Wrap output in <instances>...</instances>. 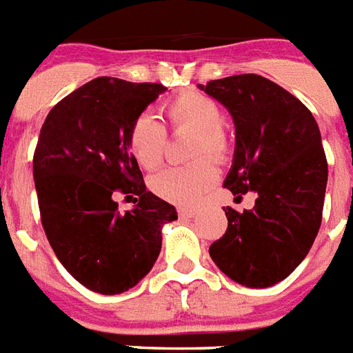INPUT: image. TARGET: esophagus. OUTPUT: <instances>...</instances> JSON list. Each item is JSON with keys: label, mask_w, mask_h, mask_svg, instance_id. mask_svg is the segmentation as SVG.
<instances>
[{"label": "esophagus", "mask_w": 353, "mask_h": 353, "mask_svg": "<svg viewBox=\"0 0 353 353\" xmlns=\"http://www.w3.org/2000/svg\"><path fill=\"white\" fill-rule=\"evenodd\" d=\"M198 212L196 208H179V216L180 218H193Z\"/></svg>", "instance_id": "esophagus-1"}]
</instances>
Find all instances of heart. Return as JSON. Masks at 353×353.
<instances>
[{"label":"heart","mask_w":353,"mask_h":353,"mask_svg":"<svg viewBox=\"0 0 353 353\" xmlns=\"http://www.w3.org/2000/svg\"><path fill=\"white\" fill-rule=\"evenodd\" d=\"M162 110L174 131H194L191 157L198 160L193 164L173 165L160 171L148 183L157 196L168 202L193 203L218 180L216 164L208 157L223 160L229 153V141L222 128V108L203 93L185 92L165 101ZM128 148L144 170L159 168L168 150L164 124L151 113H141L128 130Z\"/></svg>","instance_id":"b5f03b06"}]
</instances>
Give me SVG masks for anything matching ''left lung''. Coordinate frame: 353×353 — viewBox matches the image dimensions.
Segmentation results:
<instances>
[{"instance_id":"1","label":"left lung","mask_w":353,"mask_h":353,"mask_svg":"<svg viewBox=\"0 0 353 353\" xmlns=\"http://www.w3.org/2000/svg\"><path fill=\"white\" fill-rule=\"evenodd\" d=\"M198 88L234 121V159L223 188L236 200L256 193L249 211L223 208L227 231L209 254L236 283L272 287L305 260L321 227L328 164L319 126L298 97L261 75H231Z\"/></svg>"}]
</instances>
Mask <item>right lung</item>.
<instances>
[{
    "instance_id": "right-lung-1",
    "label": "right lung",
    "mask_w": 353,
    "mask_h": 353,
    "mask_svg": "<svg viewBox=\"0 0 353 353\" xmlns=\"http://www.w3.org/2000/svg\"><path fill=\"white\" fill-rule=\"evenodd\" d=\"M164 90L97 77L55 104L41 126L34 151L41 223L57 260L93 292L135 287L159 258L162 225L176 220L173 205L145 189L128 148L131 122ZM115 192L135 194L139 203L121 213Z\"/></svg>"
}]
</instances>
